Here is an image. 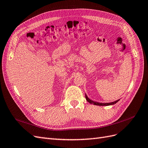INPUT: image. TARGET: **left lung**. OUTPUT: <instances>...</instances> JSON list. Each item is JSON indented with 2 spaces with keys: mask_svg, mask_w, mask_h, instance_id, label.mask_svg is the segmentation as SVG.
<instances>
[{
  "mask_svg": "<svg viewBox=\"0 0 148 148\" xmlns=\"http://www.w3.org/2000/svg\"><path fill=\"white\" fill-rule=\"evenodd\" d=\"M85 97H86V101H87L88 102H89V103H90V104H94V105H96V106H110V105H113V104H116V103H117V102L119 101V100H117V101H115L112 102H109V103H101V102H100V103H99V102H95V101H93L91 100L90 99H89V98H88V97L87 96V95H86V94H85Z\"/></svg>",
  "mask_w": 148,
  "mask_h": 148,
  "instance_id": "8db88e82",
  "label": "left lung"
}]
</instances>
